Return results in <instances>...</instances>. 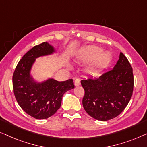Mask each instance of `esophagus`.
Masks as SVG:
<instances>
[{
	"label": "esophagus",
	"instance_id": "esophagus-1",
	"mask_svg": "<svg viewBox=\"0 0 147 147\" xmlns=\"http://www.w3.org/2000/svg\"><path fill=\"white\" fill-rule=\"evenodd\" d=\"M80 84V81L79 78H76L75 80H74V85L75 86H79Z\"/></svg>",
	"mask_w": 147,
	"mask_h": 147
}]
</instances>
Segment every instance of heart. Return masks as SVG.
<instances>
[{"mask_svg": "<svg viewBox=\"0 0 147 147\" xmlns=\"http://www.w3.org/2000/svg\"><path fill=\"white\" fill-rule=\"evenodd\" d=\"M102 49L96 46H90L82 49L78 59L82 62H89L94 59L90 65L92 70H98L105 67L111 60L109 52H102Z\"/></svg>", "mask_w": 147, "mask_h": 147, "instance_id": "1", "label": "heart"}]
</instances>
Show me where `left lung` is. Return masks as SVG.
<instances>
[{"label":"left lung","instance_id":"1","mask_svg":"<svg viewBox=\"0 0 147 147\" xmlns=\"http://www.w3.org/2000/svg\"><path fill=\"white\" fill-rule=\"evenodd\" d=\"M84 90L82 105L94 119L107 121L117 117L124 111L133 92V69L123 53L113 69L98 78L81 80Z\"/></svg>","mask_w":147,"mask_h":147}]
</instances>
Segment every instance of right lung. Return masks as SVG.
I'll use <instances>...</instances> for the list:
<instances>
[{
    "label": "right lung",
    "instance_id": "add662e5",
    "mask_svg": "<svg viewBox=\"0 0 147 147\" xmlns=\"http://www.w3.org/2000/svg\"><path fill=\"white\" fill-rule=\"evenodd\" d=\"M55 52L47 42L36 45L20 59L12 76L16 100L21 109L36 119L53 116L61 105L63 94L74 88L73 79L57 81L53 78L37 83L30 75L35 59Z\"/></svg>",
    "mask_w": 147,
    "mask_h": 147
}]
</instances>
